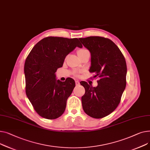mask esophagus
Instances as JSON below:
<instances>
[{
	"label": "esophagus",
	"mask_w": 150,
	"mask_h": 150,
	"mask_svg": "<svg viewBox=\"0 0 150 150\" xmlns=\"http://www.w3.org/2000/svg\"><path fill=\"white\" fill-rule=\"evenodd\" d=\"M75 83H76V86H79V85H80V82H79L77 81H76L75 82Z\"/></svg>",
	"instance_id": "1"
}]
</instances>
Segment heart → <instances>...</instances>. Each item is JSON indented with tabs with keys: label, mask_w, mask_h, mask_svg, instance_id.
Here are the masks:
<instances>
[{
	"label": "heart",
	"mask_w": 150,
	"mask_h": 150,
	"mask_svg": "<svg viewBox=\"0 0 150 150\" xmlns=\"http://www.w3.org/2000/svg\"><path fill=\"white\" fill-rule=\"evenodd\" d=\"M89 51H88L85 48H81V49H79V50H77V55L79 57H80L81 56L86 53V52H88Z\"/></svg>",
	"instance_id": "heart-1"
}]
</instances>
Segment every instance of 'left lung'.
<instances>
[{"label":"left lung","mask_w":150,"mask_h":150,"mask_svg":"<svg viewBox=\"0 0 150 150\" xmlns=\"http://www.w3.org/2000/svg\"><path fill=\"white\" fill-rule=\"evenodd\" d=\"M79 39L91 52L90 72L100 78L96 87L81 82L85 90L82 107L89 116L103 118L115 110L120 102L127 83L126 61L118 47L109 39L90 36Z\"/></svg>","instance_id":"left-lung-1"}]
</instances>
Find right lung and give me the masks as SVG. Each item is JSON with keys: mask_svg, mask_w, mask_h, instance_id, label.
Returning a JSON list of instances; mask_svg holds the SVG:
<instances>
[{"mask_svg": "<svg viewBox=\"0 0 150 150\" xmlns=\"http://www.w3.org/2000/svg\"><path fill=\"white\" fill-rule=\"evenodd\" d=\"M77 47H82L77 38L47 37L35 45L26 59V94L35 111L43 118L57 119L65 110L75 82L71 78L65 82L57 81L55 73Z\"/></svg>", "mask_w": 150, "mask_h": 150, "instance_id": "1", "label": "right lung"}]
</instances>
